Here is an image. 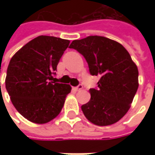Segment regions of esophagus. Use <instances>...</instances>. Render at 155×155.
<instances>
[{
    "label": "esophagus",
    "mask_w": 155,
    "mask_h": 155,
    "mask_svg": "<svg viewBox=\"0 0 155 155\" xmlns=\"http://www.w3.org/2000/svg\"><path fill=\"white\" fill-rule=\"evenodd\" d=\"M74 89L76 90V91H80V90H82V89H83V85H82V84H78V86L75 87Z\"/></svg>",
    "instance_id": "obj_1"
}]
</instances>
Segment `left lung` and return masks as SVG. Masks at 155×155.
Instances as JSON below:
<instances>
[{
    "label": "left lung",
    "mask_w": 155,
    "mask_h": 155,
    "mask_svg": "<svg viewBox=\"0 0 155 155\" xmlns=\"http://www.w3.org/2000/svg\"><path fill=\"white\" fill-rule=\"evenodd\" d=\"M82 54L90 73L100 76L97 88L90 89L91 100L81 106L87 119L96 125L118 122L130 108L138 89V69L120 43L103 36L73 40L69 46Z\"/></svg>",
    "instance_id": "left-lung-1"
}]
</instances>
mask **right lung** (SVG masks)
<instances>
[{
	"instance_id": "add662e5",
	"label": "right lung",
	"mask_w": 155,
	"mask_h": 155,
	"mask_svg": "<svg viewBox=\"0 0 155 155\" xmlns=\"http://www.w3.org/2000/svg\"><path fill=\"white\" fill-rule=\"evenodd\" d=\"M70 41L39 36L15 53L9 62L6 89L18 112L30 122L42 124L62 110L69 84L56 83L57 65Z\"/></svg>"
}]
</instances>
